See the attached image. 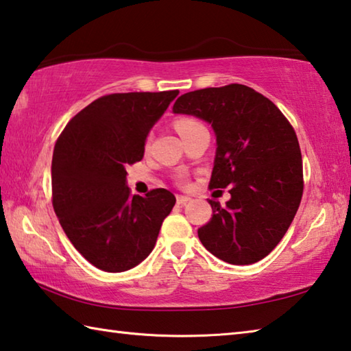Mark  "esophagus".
<instances>
[{
    "label": "esophagus",
    "mask_w": 351,
    "mask_h": 351,
    "mask_svg": "<svg viewBox=\"0 0 351 351\" xmlns=\"http://www.w3.org/2000/svg\"><path fill=\"white\" fill-rule=\"evenodd\" d=\"M190 201H192V197H190V196H184V195H178L176 196V202L181 204V206H184V204H187Z\"/></svg>",
    "instance_id": "1"
}]
</instances>
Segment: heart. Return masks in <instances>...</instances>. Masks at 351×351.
Instances as JSON below:
<instances>
[{
	"mask_svg": "<svg viewBox=\"0 0 351 351\" xmlns=\"http://www.w3.org/2000/svg\"><path fill=\"white\" fill-rule=\"evenodd\" d=\"M195 124H197V121H195L192 118H181L175 123V129H176L178 133H181V132H184L186 129H189V127H192Z\"/></svg>",
	"mask_w": 351,
	"mask_h": 351,
	"instance_id": "heart-1",
	"label": "heart"
}]
</instances>
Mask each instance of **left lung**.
Wrapping results in <instances>:
<instances>
[{
    "label": "left lung",
    "instance_id": "left-lung-1",
    "mask_svg": "<svg viewBox=\"0 0 351 351\" xmlns=\"http://www.w3.org/2000/svg\"><path fill=\"white\" fill-rule=\"evenodd\" d=\"M173 113L206 121L216 154L210 187L230 186L226 206L197 230L202 245L234 265L265 258L289 230L302 197V156L296 133L264 95L242 84L181 95Z\"/></svg>",
    "mask_w": 351,
    "mask_h": 351
}]
</instances>
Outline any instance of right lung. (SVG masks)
Listing matches in <instances>:
<instances>
[{
	"label": "right lung",
	"instance_id": "right-lung-1",
	"mask_svg": "<svg viewBox=\"0 0 351 351\" xmlns=\"http://www.w3.org/2000/svg\"><path fill=\"white\" fill-rule=\"evenodd\" d=\"M178 90L101 97L69 121L52 158L53 208L62 230L88 263L125 271L149 256L176 197L127 187V165L141 161L147 136Z\"/></svg>",
	"mask_w": 351,
	"mask_h": 351
}]
</instances>
